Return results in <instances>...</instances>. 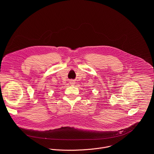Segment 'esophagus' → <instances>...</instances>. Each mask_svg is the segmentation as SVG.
Segmentation results:
<instances>
[{"label": "esophagus", "instance_id": "1", "mask_svg": "<svg viewBox=\"0 0 154 154\" xmlns=\"http://www.w3.org/2000/svg\"><path fill=\"white\" fill-rule=\"evenodd\" d=\"M71 85H74V83H75V82H74V81H71Z\"/></svg>", "mask_w": 154, "mask_h": 154}]
</instances>
